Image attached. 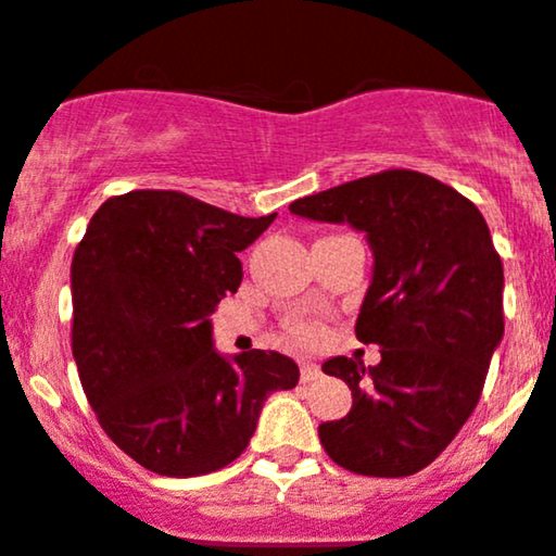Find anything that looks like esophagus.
Returning a JSON list of instances; mask_svg holds the SVG:
<instances>
[{
	"instance_id": "esophagus-1",
	"label": "esophagus",
	"mask_w": 556,
	"mask_h": 556,
	"mask_svg": "<svg viewBox=\"0 0 556 556\" xmlns=\"http://www.w3.org/2000/svg\"><path fill=\"white\" fill-rule=\"evenodd\" d=\"M319 367H316V364H311V362H303L301 364V380L303 382H314V380H319Z\"/></svg>"
}]
</instances>
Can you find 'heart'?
Returning a JSON list of instances; mask_svg holds the SVG:
<instances>
[{
	"instance_id": "b5f03b06",
	"label": "heart",
	"mask_w": 556,
	"mask_h": 556,
	"mask_svg": "<svg viewBox=\"0 0 556 556\" xmlns=\"http://www.w3.org/2000/svg\"><path fill=\"white\" fill-rule=\"evenodd\" d=\"M295 334H298V338L306 340V338H311V327H306V325H298V327H295Z\"/></svg>"
}]
</instances>
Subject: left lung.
Returning a JSON list of instances; mask_svg holds the SVG:
<instances>
[{"instance_id":"8db88e82","label":"left lung","mask_w":556,"mask_h":556,"mask_svg":"<svg viewBox=\"0 0 556 556\" xmlns=\"http://www.w3.org/2000/svg\"><path fill=\"white\" fill-rule=\"evenodd\" d=\"M311 222L367 235L371 282L356 338L380 364H321L351 388L343 419L319 425L334 465L371 478H406L438 459L478 406L504 338V266L483 213L454 187L393 168L290 203Z\"/></svg>"}]
</instances>
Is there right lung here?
Instances as JSON below:
<instances>
[{
    "mask_svg": "<svg viewBox=\"0 0 556 556\" xmlns=\"http://www.w3.org/2000/svg\"><path fill=\"white\" fill-rule=\"evenodd\" d=\"M277 213L237 216L134 189L91 216L71 264L73 358L110 441L150 472L194 478L248 448L264 401L298 386L277 351L222 356L211 314L242 282L237 253Z\"/></svg>",
    "mask_w": 556,
    "mask_h": 556,
    "instance_id": "add662e5",
    "label": "right lung"
}]
</instances>
